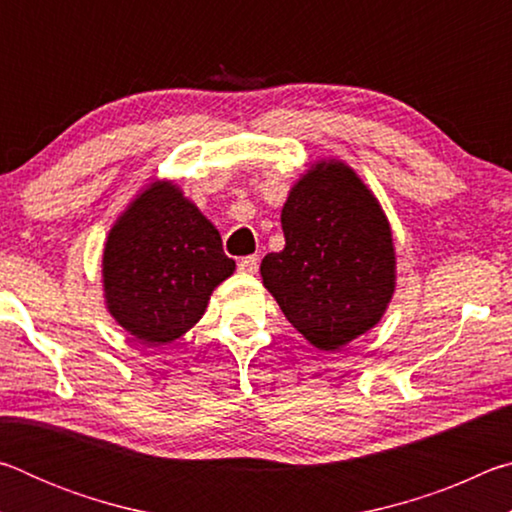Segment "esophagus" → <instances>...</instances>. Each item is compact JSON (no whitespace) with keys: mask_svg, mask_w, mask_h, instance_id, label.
Segmentation results:
<instances>
[{"mask_svg":"<svg viewBox=\"0 0 512 512\" xmlns=\"http://www.w3.org/2000/svg\"><path fill=\"white\" fill-rule=\"evenodd\" d=\"M257 266H259L257 255H248V257H241V259H239V271H241V273L253 275V273H257Z\"/></svg>","mask_w":512,"mask_h":512,"instance_id":"esophagus-1","label":"esophagus"}]
</instances>
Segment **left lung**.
Masks as SVG:
<instances>
[{
	"label": "left lung",
	"mask_w": 512,
	"mask_h": 512,
	"mask_svg": "<svg viewBox=\"0 0 512 512\" xmlns=\"http://www.w3.org/2000/svg\"><path fill=\"white\" fill-rule=\"evenodd\" d=\"M284 248L262 280L289 323L336 352L375 327L395 293L393 232L377 196L341 160H318L282 207Z\"/></svg>",
	"instance_id": "left-lung-1"
}]
</instances>
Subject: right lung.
Returning <instances> with one entry per match:
<instances>
[{
	"mask_svg": "<svg viewBox=\"0 0 512 512\" xmlns=\"http://www.w3.org/2000/svg\"><path fill=\"white\" fill-rule=\"evenodd\" d=\"M101 273L110 316L158 348L203 318L212 291L235 273V259L178 185L155 180L110 228Z\"/></svg>",
	"mask_w": 512,
	"mask_h": 512,
	"instance_id": "1",
	"label": "right lung"
}]
</instances>
